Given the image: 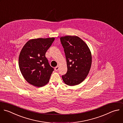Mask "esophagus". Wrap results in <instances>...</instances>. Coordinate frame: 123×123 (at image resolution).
I'll use <instances>...</instances> for the list:
<instances>
[{
  "mask_svg": "<svg viewBox=\"0 0 123 123\" xmlns=\"http://www.w3.org/2000/svg\"><path fill=\"white\" fill-rule=\"evenodd\" d=\"M58 69H59V66H57V67H55V71H57L58 70Z\"/></svg>",
  "mask_w": 123,
  "mask_h": 123,
  "instance_id": "34e87169",
  "label": "esophagus"
}]
</instances>
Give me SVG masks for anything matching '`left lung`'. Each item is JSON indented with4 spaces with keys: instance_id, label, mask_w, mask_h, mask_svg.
<instances>
[{
    "instance_id": "1",
    "label": "left lung",
    "mask_w": 123,
    "mask_h": 123,
    "mask_svg": "<svg viewBox=\"0 0 123 123\" xmlns=\"http://www.w3.org/2000/svg\"><path fill=\"white\" fill-rule=\"evenodd\" d=\"M64 49L68 70L62 75L64 82L69 86L80 84L86 78L92 64L91 51L86 43L76 36L60 37Z\"/></svg>"
}]
</instances>
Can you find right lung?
Wrapping results in <instances>:
<instances>
[{
  "label": "right lung",
  "instance_id": "right-lung-1",
  "mask_svg": "<svg viewBox=\"0 0 123 123\" xmlns=\"http://www.w3.org/2000/svg\"><path fill=\"white\" fill-rule=\"evenodd\" d=\"M54 40L55 37L31 39L21 51L19 57L20 70L25 79L35 86L46 85L54 71L45 54Z\"/></svg>",
  "mask_w": 123,
  "mask_h": 123
}]
</instances>
